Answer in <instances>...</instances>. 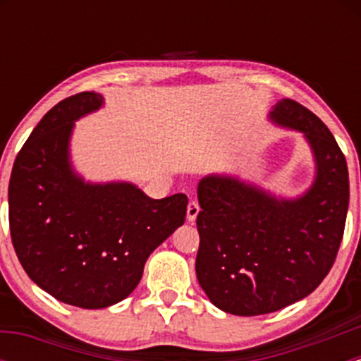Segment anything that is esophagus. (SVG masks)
Instances as JSON below:
<instances>
[{"mask_svg": "<svg viewBox=\"0 0 361 361\" xmlns=\"http://www.w3.org/2000/svg\"><path fill=\"white\" fill-rule=\"evenodd\" d=\"M198 212H200V205H198V202L197 200H190L188 207H186V219H188L190 222H193L195 219H197Z\"/></svg>", "mask_w": 361, "mask_h": 361, "instance_id": "esophagus-1", "label": "esophagus"}]
</instances>
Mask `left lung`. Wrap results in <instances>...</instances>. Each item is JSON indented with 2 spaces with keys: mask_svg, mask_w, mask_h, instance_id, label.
<instances>
[{
  "mask_svg": "<svg viewBox=\"0 0 361 361\" xmlns=\"http://www.w3.org/2000/svg\"><path fill=\"white\" fill-rule=\"evenodd\" d=\"M271 118L304 132L316 156V181L304 197L276 200L234 178L198 183L197 279L212 304L234 316L270 314L307 297L333 268L345 233L350 181L336 139L288 98Z\"/></svg>",
  "mask_w": 361,
  "mask_h": 361,
  "instance_id": "obj_1",
  "label": "left lung"
}]
</instances>
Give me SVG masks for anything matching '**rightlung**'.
Here are the masks:
<instances>
[{
  "instance_id": "obj_1",
  "label": "right lung",
  "mask_w": 361,
  "mask_h": 361,
  "mask_svg": "<svg viewBox=\"0 0 361 361\" xmlns=\"http://www.w3.org/2000/svg\"><path fill=\"white\" fill-rule=\"evenodd\" d=\"M82 91L52 106L16 156L8 186L15 252L64 304L103 309L130 295L152 251L185 222L183 193L154 200L127 183L88 185L69 166L73 122L100 109Z\"/></svg>"
}]
</instances>
